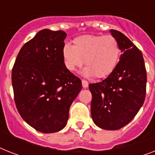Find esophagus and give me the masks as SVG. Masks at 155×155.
Segmentation results:
<instances>
[{"instance_id": "obj_1", "label": "esophagus", "mask_w": 155, "mask_h": 155, "mask_svg": "<svg viewBox=\"0 0 155 155\" xmlns=\"http://www.w3.org/2000/svg\"><path fill=\"white\" fill-rule=\"evenodd\" d=\"M82 86L84 88H86V87H87V86H88V82H87V80H82Z\"/></svg>"}]
</instances>
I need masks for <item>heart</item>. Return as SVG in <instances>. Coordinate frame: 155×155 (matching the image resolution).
I'll use <instances>...</instances> for the list:
<instances>
[{
    "label": "heart",
    "instance_id": "heart-1",
    "mask_svg": "<svg viewBox=\"0 0 155 155\" xmlns=\"http://www.w3.org/2000/svg\"><path fill=\"white\" fill-rule=\"evenodd\" d=\"M73 43H66L62 49L63 63L70 71L84 63V75L102 79L113 72L120 59V44L113 35H82L75 38Z\"/></svg>",
    "mask_w": 155,
    "mask_h": 155
}]
</instances>
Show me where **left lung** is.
<instances>
[{
    "label": "left lung",
    "mask_w": 155,
    "mask_h": 155,
    "mask_svg": "<svg viewBox=\"0 0 155 155\" xmlns=\"http://www.w3.org/2000/svg\"><path fill=\"white\" fill-rule=\"evenodd\" d=\"M110 32L117 39L122 54L108 77L89 84L91 114L100 128L117 130L129 124L144 103L147 70L141 51L122 33Z\"/></svg>",
    "instance_id": "obj_1"
}]
</instances>
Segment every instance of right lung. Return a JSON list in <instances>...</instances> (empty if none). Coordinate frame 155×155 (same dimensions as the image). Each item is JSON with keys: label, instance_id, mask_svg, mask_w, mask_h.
I'll return each mask as SVG.
<instances>
[{"label": "right lung", "instance_id": "add662e5", "mask_svg": "<svg viewBox=\"0 0 155 155\" xmlns=\"http://www.w3.org/2000/svg\"><path fill=\"white\" fill-rule=\"evenodd\" d=\"M63 30H40L24 44L12 70L14 101L25 122L38 131L58 132L67 125L69 109L82 82L66 68Z\"/></svg>", "mask_w": 155, "mask_h": 155}]
</instances>
